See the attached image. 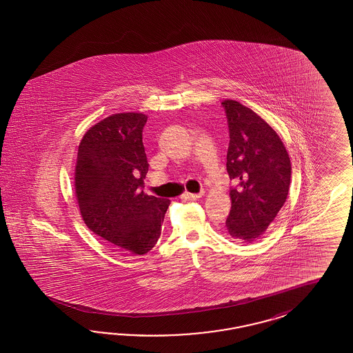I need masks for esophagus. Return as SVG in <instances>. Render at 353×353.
I'll use <instances>...</instances> for the list:
<instances>
[{
  "mask_svg": "<svg viewBox=\"0 0 353 353\" xmlns=\"http://www.w3.org/2000/svg\"><path fill=\"white\" fill-rule=\"evenodd\" d=\"M203 192H198V194H192V192H185L182 196L186 199V201H196L199 198H202Z\"/></svg>",
  "mask_w": 353,
  "mask_h": 353,
  "instance_id": "1",
  "label": "esophagus"
}]
</instances>
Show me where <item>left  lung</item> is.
Masks as SVG:
<instances>
[{"label":"left lung","mask_w":353,"mask_h":353,"mask_svg":"<svg viewBox=\"0 0 353 353\" xmlns=\"http://www.w3.org/2000/svg\"><path fill=\"white\" fill-rule=\"evenodd\" d=\"M224 107L229 127L226 171L236 182L230 188L232 210L228 234L252 242L268 229L286 202L291 161L272 127L248 107L228 99Z\"/></svg>","instance_id":"8db88e82"}]
</instances>
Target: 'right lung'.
<instances>
[{
  "label": "right lung",
  "instance_id": "obj_1",
  "mask_svg": "<svg viewBox=\"0 0 353 353\" xmlns=\"http://www.w3.org/2000/svg\"><path fill=\"white\" fill-rule=\"evenodd\" d=\"M148 117L115 114L89 129L76 161L77 203L86 226L123 255H143L161 236L165 198L143 192L149 163L142 142Z\"/></svg>",
  "mask_w": 353,
  "mask_h": 353
}]
</instances>
